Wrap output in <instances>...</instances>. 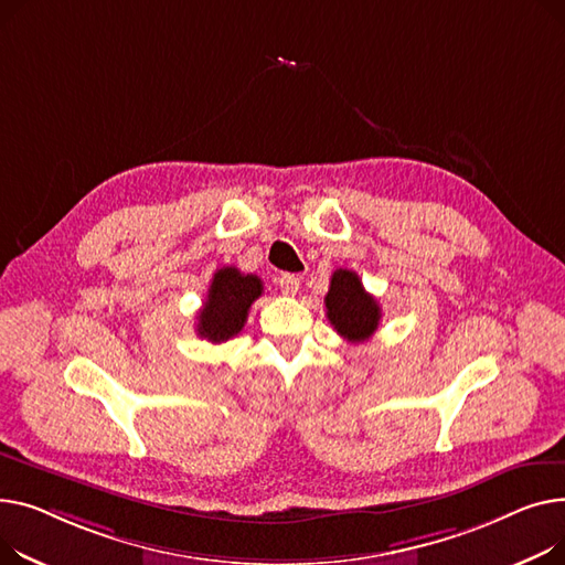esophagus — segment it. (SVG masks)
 <instances>
[{"instance_id":"esophagus-1","label":"esophagus","mask_w":565,"mask_h":565,"mask_svg":"<svg viewBox=\"0 0 565 565\" xmlns=\"http://www.w3.org/2000/svg\"><path fill=\"white\" fill-rule=\"evenodd\" d=\"M278 285H280V291H282L285 296H296L298 287H301V278H298L296 274H282V276L278 278Z\"/></svg>"}]
</instances>
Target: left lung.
<instances>
[{
	"instance_id": "8db88e82",
	"label": "left lung",
	"mask_w": 565,
	"mask_h": 565,
	"mask_svg": "<svg viewBox=\"0 0 565 565\" xmlns=\"http://www.w3.org/2000/svg\"><path fill=\"white\" fill-rule=\"evenodd\" d=\"M323 303L328 310V321L333 323L344 340L358 344L376 333L381 323V308L376 298L362 287L355 271L338 269L330 278Z\"/></svg>"
}]
</instances>
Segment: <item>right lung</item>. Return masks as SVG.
<instances>
[{"mask_svg":"<svg viewBox=\"0 0 565 565\" xmlns=\"http://www.w3.org/2000/svg\"><path fill=\"white\" fill-rule=\"evenodd\" d=\"M262 280L253 274H242L235 267H223L214 274L207 298L198 312L195 333L212 344L227 342L242 333L248 310L262 296Z\"/></svg>","mask_w":565,"mask_h":565,"instance_id":"obj_1","label":"right lung"}]
</instances>
